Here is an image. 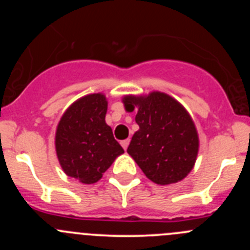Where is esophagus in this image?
Listing matches in <instances>:
<instances>
[{
    "mask_svg": "<svg viewBox=\"0 0 250 250\" xmlns=\"http://www.w3.org/2000/svg\"><path fill=\"white\" fill-rule=\"evenodd\" d=\"M121 145H122V147L125 148V150H127L128 145H129V139H125V140H122L121 141Z\"/></svg>",
    "mask_w": 250,
    "mask_h": 250,
    "instance_id": "esophagus-1",
    "label": "esophagus"
}]
</instances>
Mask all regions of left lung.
<instances>
[{"mask_svg":"<svg viewBox=\"0 0 250 250\" xmlns=\"http://www.w3.org/2000/svg\"><path fill=\"white\" fill-rule=\"evenodd\" d=\"M123 103L125 109L138 107L135 122L139 125L127 152L153 183L168 185L183 180L198 152L197 130L188 111L161 92L127 95Z\"/></svg>","mask_w":250,"mask_h":250,"instance_id":"obj_1","label":"left lung"}]
</instances>
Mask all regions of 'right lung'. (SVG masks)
<instances>
[{"instance_id": "right-lung-1", "label": "right lung", "mask_w": 250, "mask_h": 250, "mask_svg": "<svg viewBox=\"0 0 250 250\" xmlns=\"http://www.w3.org/2000/svg\"><path fill=\"white\" fill-rule=\"evenodd\" d=\"M105 95L89 94L62 115L55 134V150L65 174L82 184H94L123 153L111 127L105 123Z\"/></svg>"}]
</instances>
